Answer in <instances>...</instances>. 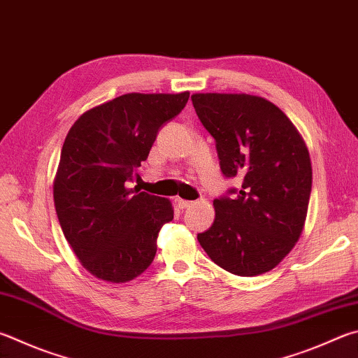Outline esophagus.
<instances>
[{"label":"esophagus","mask_w":358,"mask_h":358,"mask_svg":"<svg viewBox=\"0 0 358 358\" xmlns=\"http://www.w3.org/2000/svg\"><path fill=\"white\" fill-rule=\"evenodd\" d=\"M177 203H178V206H180V208H183V210H186V208L192 206V201H189V200H183V199H177Z\"/></svg>","instance_id":"esophagus-1"}]
</instances>
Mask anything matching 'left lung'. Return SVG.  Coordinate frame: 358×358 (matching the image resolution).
Returning <instances> with one entry per match:
<instances>
[{"label":"left lung","mask_w":358,"mask_h":358,"mask_svg":"<svg viewBox=\"0 0 358 358\" xmlns=\"http://www.w3.org/2000/svg\"><path fill=\"white\" fill-rule=\"evenodd\" d=\"M191 100L216 142L220 172L243 180L214 200L216 217L199 243L231 274H264L302 233L311 192L307 147L288 117L262 96L194 94Z\"/></svg>","instance_id":"1"}]
</instances>
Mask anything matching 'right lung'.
Returning a JSON list of instances; mask_svg holds the SVG:
<instances>
[{"mask_svg": "<svg viewBox=\"0 0 358 358\" xmlns=\"http://www.w3.org/2000/svg\"><path fill=\"white\" fill-rule=\"evenodd\" d=\"M189 92L127 94L89 109L62 145L55 206L64 236L90 274L125 283L157 255L171 201L128 189L159 129L186 106Z\"/></svg>", "mask_w": 358, "mask_h": 358, "instance_id": "obj_1", "label": "right lung"}]
</instances>
